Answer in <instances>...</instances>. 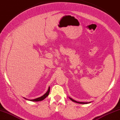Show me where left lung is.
<instances>
[{
  "label": "left lung",
  "mask_w": 120,
  "mask_h": 120,
  "mask_svg": "<svg viewBox=\"0 0 120 120\" xmlns=\"http://www.w3.org/2000/svg\"><path fill=\"white\" fill-rule=\"evenodd\" d=\"M69 99L70 100H71V101H74V102H76V103H79V104H89V103H90L91 102H79V101H76V100H74L73 99H72V98H71L70 97H69Z\"/></svg>",
  "instance_id": "8db88e82"
}]
</instances>
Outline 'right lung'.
Listing matches in <instances>:
<instances>
[{
	"mask_svg": "<svg viewBox=\"0 0 120 120\" xmlns=\"http://www.w3.org/2000/svg\"><path fill=\"white\" fill-rule=\"evenodd\" d=\"M50 87H49L48 90H47V92H46V93H45V94H44L43 95V96H41V97H39V98H37L35 99L29 100V99H26V98H24L26 99V100H30V101H41V100H43L45 98H46V97H47V96H49V92H50Z\"/></svg>",
	"mask_w": 120,
	"mask_h": 120,
	"instance_id": "1",
	"label": "right lung"
}]
</instances>
